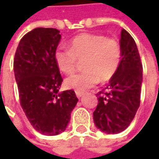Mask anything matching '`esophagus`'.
I'll use <instances>...</instances> for the list:
<instances>
[{
    "instance_id": "1",
    "label": "esophagus",
    "mask_w": 159,
    "mask_h": 159,
    "mask_svg": "<svg viewBox=\"0 0 159 159\" xmlns=\"http://www.w3.org/2000/svg\"><path fill=\"white\" fill-rule=\"evenodd\" d=\"M76 95L78 98H80L83 95H84V92H81V91H76Z\"/></svg>"
}]
</instances>
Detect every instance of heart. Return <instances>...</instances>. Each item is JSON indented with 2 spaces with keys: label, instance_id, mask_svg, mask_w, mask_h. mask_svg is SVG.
<instances>
[{
  "label": "heart",
  "instance_id": "b5f03b06",
  "mask_svg": "<svg viewBox=\"0 0 159 159\" xmlns=\"http://www.w3.org/2000/svg\"><path fill=\"white\" fill-rule=\"evenodd\" d=\"M82 62V72L65 80L68 89L84 91L101 81L111 79L119 68L121 48L114 39L103 35L81 34L70 41V48L59 47L55 51V61L59 70L71 74L77 60Z\"/></svg>",
  "mask_w": 159,
  "mask_h": 159
}]
</instances>
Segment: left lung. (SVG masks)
I'll return each instance as SVG.
<instances>
[{
  "instance_id": "1",
  "label": "left lung",
  "mask_w": 159,
  "mask_h": 159,
  "mask_svg": "<svg viewBox=\"0 0 159 159\" xmlns=\"http://www.w3.org/2000/svg\"><path fill=\"white\" fill-rule=\"evenodd\" d=\"M121 60L105 92L96 94L98 103L93 113L100 131L119 134L130 125L140 106L143 65L134 40L125 29L119 40Z\"/></svg>"
}]
</instances>
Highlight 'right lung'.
I'll use <instances>...</instances> for the list:
<instances>
[{
  "label": "right lung",
  "mask_w": 159,
  "mask_h": 159,
  "mask_svg": "<svg viewBox=\"0 0 159 159\" xmlns=\"http://www.w3.org/2000/svg\"><path fill=\"white\" fill-rule=\"evenodd\" d=\"M60 40L57 29L35 28L19 41L14 58L22 109L34 129L45 135L66 129L78 102L73 90L59 92L63 79L55 51Z\"/></svg>",
  "instance_id": "add662e5"
}]
</instances>
